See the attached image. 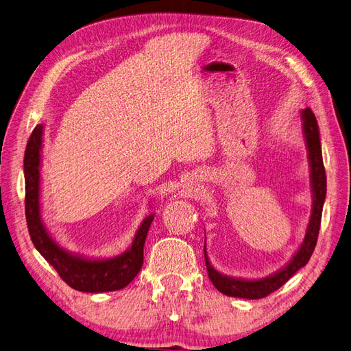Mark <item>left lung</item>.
I'll list each match as a JSON object with an SVG mask.
<instances>
[{
	"label": "left lung",
	"mask_w": 351,
	"mask_h": 351,
	"mask_svg": "<svg viewBox=\"0 0 351 351\" xmlns=\"http://www.w3.org/2000/svg\"><path fill=\"white\" fill-rule=\"evenodd\" d=\"M303 120V133L307 146V158H309L311 165V187H312V214L309 224L306 228V234L303 239L302 246L295 252L291 261L282 267L280 271L274 272L269 277L261 280H243V278H232L227 275L218 272L212 267L208 253H206V241H205V262L209 280L215 285V289L226 295L240 297V299H262L268 294L277 291L289 281L293 275L303 268L309 262L312 253L315 250L317 234H319L321 218H322V208L326 196V174L322 161V149H321V137L319 129H317L316 117L311 108L302 111Z\"/></svg>",
	"instance_id": "left-lung-1"
}]
</instances>
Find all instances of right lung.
Returning a JSON list of instances; mask_svg holds the SVG:
<instances>
[{
  "label": "right lung",
  "instance_id": "right-lung-1",
  "mask_svg": "<svg viewBox=\"0 0 351 351\" xmlns=\"http://www.w3.org/2000/svg\"><path fill=\"white\" fill-rule=\"evenodd\" d=\"M44 125L38 124L32 132L25 152V212L27 228L36 250L54 267L60 277L71 289L84 293L121 290L129 285L143 265V246L154 214L147 215L137 230L132 246L119 256L90 259L61 247L51 237L40 218V151Z\"/></svg>",
  "mask_w": 351,
  "mask_h": 351
}]
</instances>
